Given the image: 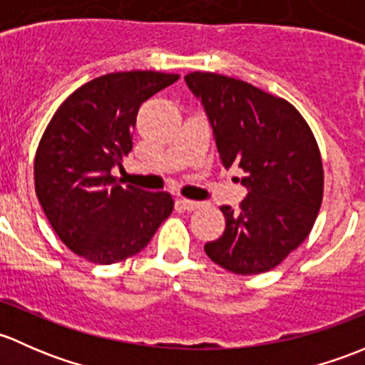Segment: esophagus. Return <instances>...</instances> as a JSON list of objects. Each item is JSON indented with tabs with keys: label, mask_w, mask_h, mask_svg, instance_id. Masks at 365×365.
I'll return each instance as SVG.
<instances>
[{
	"label": "esophagus",
	"mask_w": 365,
	"mask_h": 365,
	"mask_svg": "<svg viewBox=\"0 0 365 365\" xmlns=\"http://www.w3.org/2000/svg\"><path fill=\"white\" fill-rule=\"evenodd\" d=\"M179 204H181L182 209H186V210H195V209L202 207L200 200H190V198H179Z\"/></svg>",
	"instance_id": "obj_1"
}]
</instances>
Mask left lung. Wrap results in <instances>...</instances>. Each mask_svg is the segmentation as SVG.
<instances>
[{"mask_svg":"<svg viewBox=\"0 0 365 365\" xmlns=\"http://www.w3.org/2000/svg\"><path fill=\"white\" fill-rule=\"evenodd\" d=\"M212 126L225 168H242L247 197L223 205V235L204 246L214 264L251 276L279 265L306 240L323 198L317 138L292 103L227 75L184 77Z\"/></svg>","mask_w":365,"mask_h":365,"instance_id":"obj_1","label":"left lung"}]
</instances>
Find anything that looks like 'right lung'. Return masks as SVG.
Here are the masks:
<instances>
[{
  "label": "right lung",
  "instance_id": "1",
  "mask_svg": "<svg viewBox=\"0 0 365 365\" xmlns=\"http://www.w3.org/2000/svg\"><path fill=\"white\" fill-rule=\"evenodd\" d=\"M178 73L101 75L61 103L35 156V190L48 223L68 250L110 265L144 250L174 209L167 191L140 190L110 174L133 148L137 112Z\"/></svg>",
  "mask_w": 365,
  "mask_h": 365
}]
</instances>
